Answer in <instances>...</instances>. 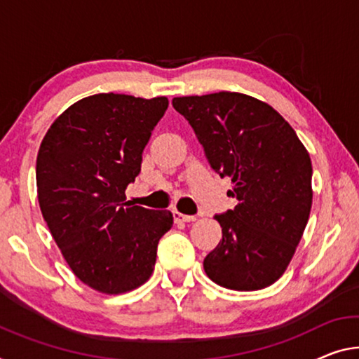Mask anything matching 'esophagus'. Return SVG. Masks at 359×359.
Here are the masks:
<instances>
[{"label": "esophagus", "instance_id": "obj_1", "mask_svg": "<svg viewBox=\"0 0 359 359\" xmlns=\"http://www.w3.org/2000/svg\"><path fill=\"white\" fill-rule=\"evenodd\" d=\"M173 218H175L176 223H192V222H196V219H197L194 215H183V213H178V212L173 213Z\"/></svg>", "mask_w": 359, "mask_h": 359}]
</instances>
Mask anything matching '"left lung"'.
<instances>
[{
	"label": "left lung",
	"instance_id": "1",
	"mask_svg": "<svg viewBox=\"0 0 359 359\" xmlns=\"http://www.w3.org/2000/svg\"><path fill=\"white\" fill-rule=\"evenodd\" d=\"M210 167L229 176L233 210L215 215L223 239L203 260L213 283L258 290L284 274L311 210V161L294 128L258 99L241 93L173 97Z\"/></svg>",
	"mask_w": 359,
	"mask_h": 359
}]
</instances>
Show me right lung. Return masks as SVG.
Masks as SVG:
<instances>
[{"label": "right lung", "mask_w": 359, "mask_h": 359, "mask_svg": "<svg viewBox=\"0 0 359 359\" xmlns=\"http://www.w3.org/2000/svg\"><path fill=\"white\" fill-rule=\"evenodd\" d=\"M167 107L163 96H88L59 115L38 151L43 218L76 278L102 294L144 284L173 224L172 212L125 202Z\"/></svg>", "instance_id": "1"}]
</instances>
